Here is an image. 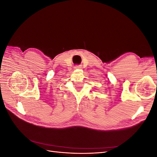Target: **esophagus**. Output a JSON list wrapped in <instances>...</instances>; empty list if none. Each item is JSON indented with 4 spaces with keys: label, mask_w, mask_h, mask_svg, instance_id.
Returning <instances> with one entry per match:
<instances>
[{
    "label": "esophagus",
    "mask_w": 157,
    "mask_h": 157,
    "mask_svg": "<svg viewBox=\"0 0 157 157\" xmlns=\"http://www.w3.org/2000/svg\"><path fill=\"white\" fill-rule=\"evenodd\" d=\"M75 69H80L81 68V67H80V66H78V65H77V66H75V67H74Z\"/></svg>",
    "instance_id": "obj_1"
}]
</instances>
